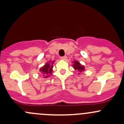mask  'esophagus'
<instances>
[{
  "mask_svg": "<svg viewBox=\"0 0 124 124\" xmlns=\"http://www.w3.org/2000/svg\"><path fill=\"white\" fill-rule=\"evenodd\" d=\"M67 57L66 56H63V57H61V59L62 60H63V61H65L66 59H67Z\"/></svg>",
  "mask_w": 124,
  "mask_h": 124,
  "instance_id": "1",
  "label": "esophagus"
}]
</instances>
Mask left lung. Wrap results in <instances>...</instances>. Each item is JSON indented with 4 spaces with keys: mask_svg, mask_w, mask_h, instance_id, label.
I'll use <instances>...</instances> for the list:
<instances>
[{
    "mask_svg": "<svg viewBox=\"0 0 124 124\" xmlns=\"http://www.w3.org/2000/svg\"><path fill=\"white\" fill-rule=\"evenodd\" d=\"M73 64H72V67L75 70H77V71H79L80 72H82L83 71H84L85 70V67L83 65L81 64L78 61H74L72 62ZM78 74H80L78 73Z\"/></svg>",
    "mask_w": 124,
    "mask_h": 124,
    "instance_id": "1",
    "label": "left lung"
}]
</instances>
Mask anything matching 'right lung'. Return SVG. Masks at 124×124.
<instances>
[{"label":"right lung","instance_id":"add662e5","mask_svg":"<svg viewBox=\"0 0 124 124\" xmlns=\"http://www.w3.org/2000/svg\"><path fill=\"white\" fill-rule=\"evenodd\" d=\"M55 61H48L46 64L39 69V71L42 74H43V78H48L50 75L53 73V64H54Z\"/></svg>","mask_w":124,"mask_h":124}]
</instances>
